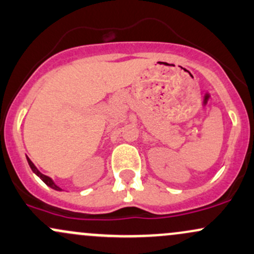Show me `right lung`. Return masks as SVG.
I'll return each mask as SVG.
<instances>
[{"instance_id": "obj_1", "label": "right lung", "mask_w": 254, "mask_h": 254, "mask_svg": "<svg viewBox=\"0 0 254 254\" xmlns=\"http://www.w3.org/2000/svg\"><path fill=\"white\" fill-rule=\"evenodd\" d=\"M26 159H27V163H29L30 168H31V170H32V171H33V174H36V175H37V176L40 177L41 180L43 181V182L46 183L47 186L50 187V188L55 189V190H59V191L63 190V189H61L59 186H57V185H55V182H54V181L52 180V178L48 177V176H46V175H43V174H42V172L40 171V170H38L37 168H36V166H35V164H33L31 160H30V158H29V157H26Z\"/></svg>"}]
</instances>
